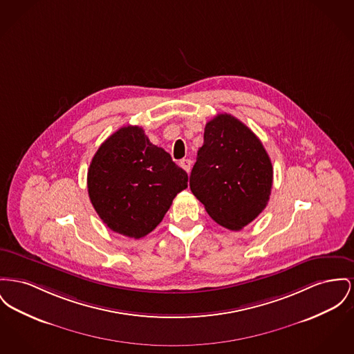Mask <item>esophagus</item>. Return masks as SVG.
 Instances as JSON below:
<instances>
[{"label":"esophagus","mask_w":354,"mask_h":354,"mask_svg":"<svg viewBox=\"0 0 354 354\" xmlns=\"http://www.w3.org/2000/svg\"><path fill=\"white\" fill-rule=\"evenodd\" d=\"M179 166L182 167L185 171L189 172V169H191V160L189 159H182L179 162Z\"/></svg>","instance_id":"obj_1"}]
</instances>
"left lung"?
Here are the masks:
<instances>
[{
  "label": "left lung",
  "mask_w": 354,
  "mask_h": 354,
  "mask_svg": "<svg viewBox=\"0 0 354 354\" xmlns=\"http://www.w3.org/2000/svg\"><path fill=\"white\" fill-rule=\"evenodd\" d=\"M271 186L270 158L249 127L229 113L209 120L189 176L208 215L226 229L241 230L265 209Z\"/></svg>",
  "instance_id": "8db88e82"
}]
</instances>
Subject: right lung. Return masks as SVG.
I'll return each instance as SVG.
<instances>
[{"mask_svg": "<svg viewBox=\"0 0 354 354\" xmlns=\"http://www.w3.org/2000/svg\"><path fill=\"white\" fill-rule=\"evenodd\" d=\"M89 199L105 225L125 236L143 238L165 218L174 198L187 188V172L155 146L143 128L112 133L88 168Z\"/></svg>", "mask_w": 354, "mask_h": 354, "instance_id": "obj_1", "label": "right lung"}]
</instances>
